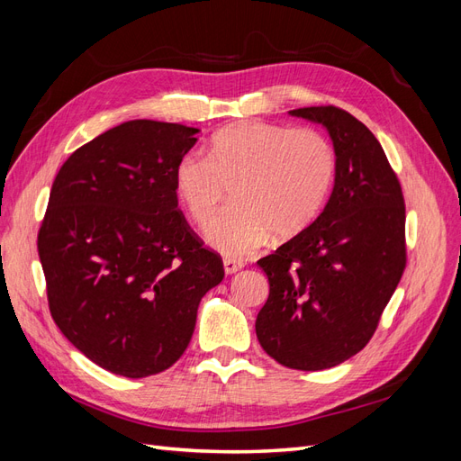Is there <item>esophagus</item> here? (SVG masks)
Listing matches in <instances>:
<instances>
[{
    "mask_svg": "<svg viewBox=\"0 0 461 461\" xmlns=\"http://www.w3.org/2000/svg\"><path fill=\"white\" fill-rule=\"evenodd\" d=\"M222 267H225L227 275H232L236 271H240L244 267V263L242 261H236V259H230V258H225V259H222Z\"/></svg>",
    "mask_w": 461,
    "mask_h": 461,
    "instance_id": "34e87169",
    "label": "esophagus"
}]
</instances>
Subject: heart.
<instances>
[{
    "label": "heart",
    "instance_id": "obj_1",
    "mask_svg": "<svg viewBox=\"0 0 461 461\" xmlns=\"http://www.w3.org/2000/svg\"><path fill=\"white\" fill-rule=\"evenodd\" d=\"M337 153L315 129L246 121L213 134L209 156L188 151L175 165V190L190 219L207 227L232 186V205L207 229V242L230 258L269 240L294 239L323 209Z\"/></svg>",
    "mask_w": 461,
    "mask_h": 461
}]
</instances>
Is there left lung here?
I'll return each instance as SVG.
<instances>
[{
  "label": "left lung",
  "mask_w": 461,
  "mask_h": 461,
  "mask_svg": "<svg viewBox=\"0 0 461 461\" xmlns=\"http://www.w3.org/2000/svg\"><path fill=\"white\" fill-rule=\"evenodd\" d=\"M332 138L337 175L308 229L258 261L269 298L256 319L261 348L278 364L329 369L364 350L406 269V203L379 140L348 111L292 109Z\"/></svg>",
  "instance_id": "left-lung-1"
}]
</instances>
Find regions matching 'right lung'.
Segmentation results:
<instances>
[{
  "instance_id": "obj_1",
  "label": "right lung",
  "mask_w": 461,
  "mask_h": 461,
  "mask_svg": "<svg viewBox=\"0 0 461 461\" xmlns=\"http://www.w3.org/2000/svg\"><path fill=\"white\" fill-rule=\"evenodd\" d=\"M200 131L136 119L73 151L53 180L38 256L50 313L100 367L142 379L185 354L222 259L178 209L175 165Z\"/></svg>"
}]
</instances>
